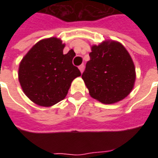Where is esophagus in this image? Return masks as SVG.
<instances>
[{
    "label": "esophagus",
    "mask_w": 158,
    "mask_h": 158,
    "mask_svg": "<svg viewBox=\"0 0 158 158\" xmlns=\"http://www.w3.org/2000/svg\"><path fill=\"white\" fill-rule=\"evenodd\" d=\"M79 70H80V72L83 73L84 72V69H85V65H84V64H81L80 66H79Z\"/></svg>",
    "instance_id": "esophagus-1"
}]
</instances>
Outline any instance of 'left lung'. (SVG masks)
Masks as SVG:
<instances>
[{
	"instance_id": "left-lung-1",
	"label": "left lung",
	"mask_w": 158,
	"mask_h": 158,
	"mask_svg": "<svg viewBox=\"0 0 158 158\" xmlns=\"http://www.w3.org/2000/svg\"><path fill=\"white\" fill-rule=\"evenodd\" d=\"M82 79L94 99L105 104L121 101L132 90L135 69L123 45L116 41L93 45Z\"/></svg>"
}]
</instances>
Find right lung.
<instances>
[{
  "label": "right lung",
  "mask_w": 158,
  "mask_h": 158,
  "mask_svg": "<svg viewBox=\"0 0 158 158\" xmlns=\"http://www.w3.org/2000/svg\"><path fill=\"white\" fill-rule=\"evenodd\" d=\"M56 38L42 40L26 54L19 65V79L25 95L37 105L51 106L65 98L71 83L81 75L73 64L75 53L63 54Z\"/></svg>",
  "instance_id": "1"
}]
</instances>
